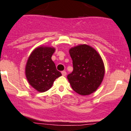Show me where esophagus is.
<instances>
[{
  "instance_id": "1",
  "label": "esophagus",
  "mask_w": 131,
  "mask_h": 131,
  "mask_svg": "<svg viewBox=\"0 0 131 131\" xmlns=\"http://www.w3.org/2000/svg\"><path fill=\"white\" fill-rule=\"evenodd\" d=\"M62 75H63V76H65L66 75H67V72H66V71H62Z\"/></svg>"
}]
</instances>
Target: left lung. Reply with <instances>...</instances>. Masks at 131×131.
<instances>
[{
  "instance_id": "1",
  "label": "left lung",
  "mask_w": 131,
  "mask_h": 131,
  "mask_svg": "<svg viewBox=\"0 0 131 131\" xmlns=\"http://www.w3.org/2000/svg\"><path fill=\"white\" fill-rule=\"evenodd\" d=\"M73 71L67 76L75 92L88 95L95 92L103 80L105 69L99 53L91 46L81 44L69 50Z\"/></svg>"
}]
</instances>
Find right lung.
Instances as JSON below:
<instances>
[{
  "instance_id": "obj_1",
  "label": "right lung",
  "mask_w": 131,
  "mask_h": 131,
  "mask_svg": "<svg viewBox=\"0 0 131 131\" xmlns=\"http://www.w3.org/2000/svg\"><path fill=\"white\" fill-rule=\"evenodd\" d=\"M55 49L40 46L34 49L25 67V75L29 84L38 92H45L62 74L57 70L51 56Z\"/></svg>"
}]
</instances>
